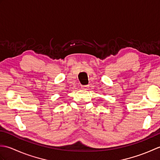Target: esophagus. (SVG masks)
I'll use <instances>...</instances> for the list:
<instances>
[{
	"instance_id": "34e87169",
	"label": "esophagus",
	"mask_w": 160,
	"mask_h": 160,
	"mask_svg": "<svg viewBox=\"0 0 160 160\" xmlns=\"http://www.w3.org/2000/svg\"><path fill=\"white\" fill-rule=\"evenodd\" d=\"M88 88H89V86H84L82 87V89H87Z\"/></svg>"
}]
</instances>
